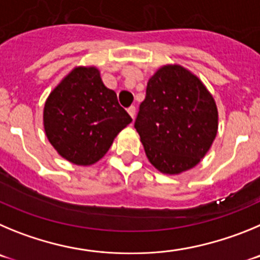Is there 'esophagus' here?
<instances>
[{"label":"esophagus","mask_w":260,"mask_h":260,"mask_svg":"<svg viewBox=\"0 0 260 260\" xmlns=\"http://www.w3.org/2000/svg\"><path fill=\"white\" fill-rule=\"evenodd\" d=\"M128 114H129L131 116H132V119H135V116H136V107L135 106H131V107H128Z\"/></svg>","instance_id":"34e87169"}]
</instances>
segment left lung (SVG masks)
<instances>
[{
	"mask_svg": "<svg viewBox=\"0 0 260 260\" xmlns=\"http://www.w3.org/2000/svg\"><path fill=\"white\" fill-rule=\"evenodd\" d=\"M217 107L200 79L180 64L159 67L149 79L135 128L149 162L162 174L196 167L217 133Z\"/></svg>",
	"mask_w": 260,
	"mask_h": 260,
	"instance_id": "left-lung-1",
	"label": "left lung"
}]
</instances>
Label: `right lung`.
I'll return each instance as SVG.
<instances>
[{
    "mask_svg": "<svg viewBox=\"0 0 260 260\" xmlns=\"http://www.w3.org/2000/svg\"><path fill=\"white\" fill-rule=\"evenodd\" d=\"M43 119L51 146L78 166L97 163L132 121L94 66L75 67L60 80L46 98Z\"/></svg>",
    "mask_w": 260,
    "mask_h": 260,
    "instance_id": "obj_1",
    "label": "right lung"
}]
</instances>
